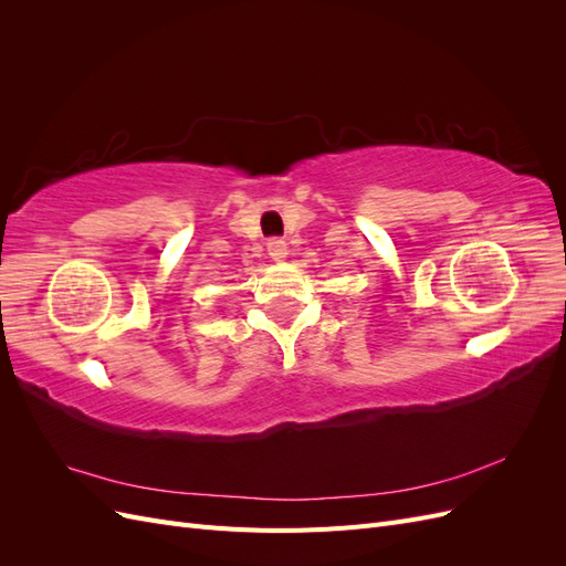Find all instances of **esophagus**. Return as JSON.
Masks as SVG:
<instances>
[{"label": "esophagus", "instance_id": "obj_1", "mask_svg": "<svg viewBox=\"0 0 566 566\" xmlns=\"http://www.w3.org/2000/svg\"><path fill=\"white\" fill-rule=\"evenodd\" d=\"M266 250H269V254H271V260H276V262L283 260V256L287 254V248H285L283 238H269Z\"/></svg>", "mask_w": 566, "mask_h": 566}]
</instances>
